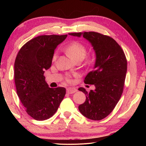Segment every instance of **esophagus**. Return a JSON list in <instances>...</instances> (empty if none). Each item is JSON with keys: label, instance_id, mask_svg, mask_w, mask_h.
<instances>
[{"label": "esophagus", "instance_id": "1", "mask_svg": "<svg viewBox=\"0 0 146 146\" xmlns=\"http://www.w3.org/2000/svg\"><path fill=\"white\" fill-rule=\"evenodd\" d=\"M76 91H77V90L74 88H67V90H66V91H67V93L69 94H72L75 93Z\"/></svg>", "mask_w": 146, "mask_h": 146}]
</instances>
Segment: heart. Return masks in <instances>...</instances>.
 Listing matches in <instances>:
<instances>
[{"label":"heart","instance_id":"1","mask_svg":"<svg viewBox=\"0 0 146 146\" xmlns=\"http://www.w3.org/2000/svg\"><path fill=\"white\" fill-rule=\"evenodd\" d=\"M65 50L70 55L71 57L76 61L79 60H82L85 58L86 53H87V48L86 46L77 41L73 42L69 44L65 48ZM57 55L58 53L56 52L54 54L53 56V60H56L57 58Z\"/></svg>","mask_w":146,"mask_h":146}]
</instances>
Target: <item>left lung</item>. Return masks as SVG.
I'll use <instances>...</instances> for the list:
<instances>
[{"mask_svg":"<svg viewBox=\"0 0 146 146\" xmlns=\"http://www.w3.org/2000/svg\"><path fill=\"white\" fill-rule=\"evenodd\" d=\"M70 35L90 42L96 59L93 70L86 75L84 82L93 84L95 90L85 93L84 103L78 106L82 114L89 119L100 120L112 112L122 96L127 72V60L122 49L114 39L97 32L71 33Z\"/></svg>","mask_w":146,"mask_h":146,"instance_id":"8db88e82","label":"left lung"}]
</instances>
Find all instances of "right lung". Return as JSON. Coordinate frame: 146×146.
<instances>
[{
    "label": "right lung",
    "mask_w": 146,
    "mask_h": 146,
    "mask_svg": "<svg viewBox=\"0 0 146 146\" xmlns=\"http://www.w3.org/2000/svg\"><path fill=\"white\" fill-rule=\"evenodd\" d=\"M64 35H41L20 49L14 64L17 95L28 114L36 120L55 114L66 95V88H50L44 73L51 67L54 51L65 40Z\"/></svg>",
    "instance_id": "obj_1"
}]
</instances>
